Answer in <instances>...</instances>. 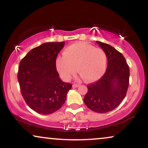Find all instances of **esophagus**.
<instances>
[{"label": "esophagus", "mask_w": 148, "mask_h": 148, "mask_svg": "<svg viewBox=\"0 0 148 148\" xmlns=\"http://www.w3.org/2000/svg\"><path fill=\"white\" fill-rule=\"evenodd\" d=\"M80 86V84H74L72 85V86L73 87H74V88H76V87H78V86Z\"/></svg>", "instance_id": "obj_1"}]
</instances>
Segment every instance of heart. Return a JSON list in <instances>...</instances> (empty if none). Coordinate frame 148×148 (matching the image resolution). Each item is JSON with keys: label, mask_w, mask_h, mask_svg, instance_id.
<instances>
[{"label": "heart", "mask_w": 148, "mask_h": 148, "mask_svg": "<svg viewBox=\"0 0 148 148\" xmlns=\"http://www.w3.org/2000/svg\"><path fill=\"white\" fill-rule=\"evenodd\" d=\"M57 70L65 80H70L77 70L87 82L99 80L105 74L107 56L101 49L91 45L78 42L64 49L63 56L56 60Z\"/></svg>", "instance_id": "1"}]
</instances>
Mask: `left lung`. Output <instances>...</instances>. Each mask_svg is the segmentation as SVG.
Masks as SVG:
<instances>
[{
	"label": "left lung",
	"instance_id": "1",
	"mask_svg": "<svg viewBox=\"0 0 148 148\" xmlns=\"http://www.w3.org/2000/svg\"><path fill=\"white\" fill-rule=\"evenodd\" d=\"M96 42L107 56V70L99 80L87 85L84 102L92 111L106 113L118 107L125 97L130 71L123 54L111 45Z\"/></svg>",
	"mask_w": 148,
	"mask_h": 148
}]
</instances>
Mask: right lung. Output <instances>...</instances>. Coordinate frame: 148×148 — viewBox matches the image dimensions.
Masks as SVG:
<instances>
[{
    "mask_svg": "<svg viewBox=\"0 0 148 148\" xmlns=\"http://www.w3.org/2000/svg\"><path fill=\"white\" fill-rule=\"evenodd\" d=\"M65 42H45L35 47L19 63L17 79L23 99L31 109L50 114L65 103L72 84L63 82L56 60Z\"/></svg>",
    "mask_w": 148,
    "mask_h": 148,
    "instance_id": "1",
    "label": "right lung"
}]
</instances>
